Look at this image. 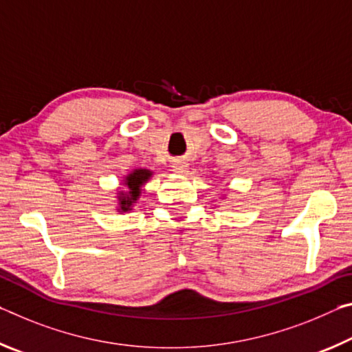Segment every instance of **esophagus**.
Masks as SVG:
<instances>
[{"label":"esophagus","mask_w":352,"mask_h":352,"mask_svg":"<svg viewBox=\"0 0 352 352\" xmlns=\"http://www.w3.org/2000/svg\"><path fill=\"white\" fill-rule=\"evenodd\" d=\"M173 170H175V173H179V175H186L188 171V164L182 162V160H177V162L173 164Z\"/></svg>","instance_id":"1"}]
</instances>
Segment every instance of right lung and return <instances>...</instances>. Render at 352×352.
<instances>
[{
	"label": "right lung",
	"instance_id": "add662e5",
	"mask_svg": "<svg viewBox=\"0 0 352 352\" xmlns=\"http://www.w3.org/2000/svg\"><path fill=\"white\" fill-rule=\"evenodd\" d=\"M153 173L149 170H134L131 175L126 176L124 179V186L129 188V192H120V204H122V210L128 212L131 209V206L137 198L140 197V187L145 184L149 177H151Z\"/></svg>",
	"mask_w": 352,
	"mask_h": 352
}]
</instances>
